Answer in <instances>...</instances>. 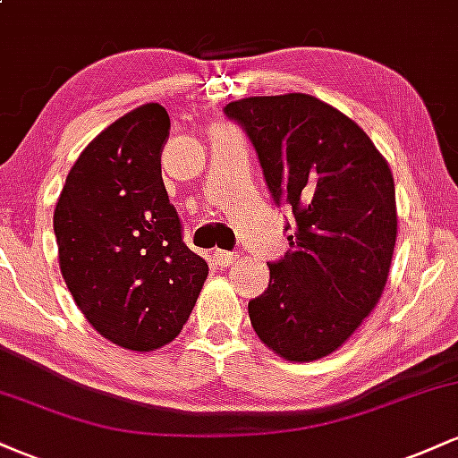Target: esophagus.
Returning <instances> with one entry per match:
<instances>
[{
  "label": "esophagus",
  "mask_w": 458,
  "mask_h": 458,
  "mask_svg": "<svg viewBox=\"0 0 458 458\" xmlns=\"http://www.w3.org/2000/svg\"><path fill=\"white\" fill-rule=\"evenodd\" d=\"M236 259H239V254H234V251H224V250L213 251V260L217 262L219 267H230L233 262H236Z\"/></svg>",
  "instance_id": "esophagus-1"
}]
</instances>
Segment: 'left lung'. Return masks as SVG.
I'll use <instances>...</instances> for the list:
<instances>
[{"label": "left lung", "instance_id": "obj_1", "mask_svg": "<svg viewBox=\"0 0 458 458\" xmlns=\"http://www.w3.org/2000/svg\"><path fill=\"white\" fill-rule=\"evenodd\" d=\"M267 187L295 215L291 250L251 299V327L273 353L314 361L338 351L379 303L396 245V193L386 157L349 115L310 94L233 101Z\"/></svg>", "mask_w": 458, "mask_h": 458}]
</instances>
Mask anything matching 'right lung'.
Listing matches in <instances>:
<instances>
[{
  "label": "right lung",
  "mask_w": 458,
  "mask_h": 458,
  "mask_svg": "<svg viewBox=\"0 0 458 458\" xmlns=\"http://www.w3.org/2000/svg\"><path fill=\"white\" fill-rule=\"evenodd\" d=\"M167 138L159 103L124 114L79 155L54 213L60 269L83 317L109 343L144 353L181 334L208 276L163 185Z\"/></svg>",
  "instance_id": "obj_1"
}]
</instances>
